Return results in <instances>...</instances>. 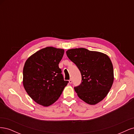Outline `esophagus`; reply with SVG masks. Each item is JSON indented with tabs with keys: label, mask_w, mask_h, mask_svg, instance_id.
Returning <instances> with one entry per match:
<instances>
[{
	"label": "esophagus",
	"mask_w": 134,
	"mask_h": 134,
	"mask_svg": "<svg viewBox=\"0 0 134 134\" xmlns=\"http://www.w3.org/2000/svg\"><path fill=\"white\" fill-rule=\"evenodd\" d=\"M69 83H70V84H71V83H72V80H71V79H70L69 80Z\"/></svg>",
	"instance_id": "34e87169"
}]
</instances>
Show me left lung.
Returning <instances> with one entry per match:
<instances>
[{
    "label": "left lung",
    "instance_id": "obj_1",
    "mask_svg": "<svg viewBox=\"0 0 134 134\" xmlns=\"http://www.w3.org/2000/svg\"><path fill=\"white\" fill-rule=\"evenodd\" d=\"M66 53L82 75V82L74 87L77 95L88 104L100 102L107 95L114 79L110 59L102 52L84 48H72Z\"/></svg>",
    "mask_w": 134,
    "mask_h": 134
}]
</instances>
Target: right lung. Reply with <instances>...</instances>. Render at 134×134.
I'll return each instance as SVG.
<instances>
[{"label": "right lung", "mask_w": 134, "mask_h": 134, "mask_svg": "<svg viewBox=\"0 0 134 134\" xmlns=\"http://www.w3.org/2000/svg\"><path fill=\"white\" fill-rule=\"evenodd\" d=\"M64 50L47 47L28 58L23 70V84L35 102L47 107L57 100L68 83L64 80L59 64Z\"/></svg>", "instance_id": "add662e5"}]
</instances>
